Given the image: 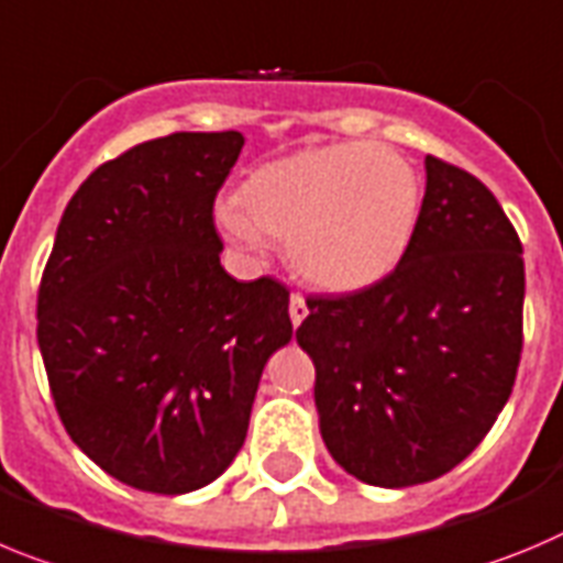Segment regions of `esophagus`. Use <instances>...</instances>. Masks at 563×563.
<instances>
[{
  "mask_svg": "<svg viewBox=\"0 0 563 563\" xmlns=\"http://www.w3.org/2000/svg\"><path fill=\"white\" fill-rule=\"evenodd\" d=\"M307 316H309V307H307V301H303V296L292 292V296H290V321H292V327H301V321Z\"/></svg>",
  "mask_w": 563,
  "mask_h": 563,
  "instance_id": "obj_1",
  "label": "esophagus"
}]
</instances>
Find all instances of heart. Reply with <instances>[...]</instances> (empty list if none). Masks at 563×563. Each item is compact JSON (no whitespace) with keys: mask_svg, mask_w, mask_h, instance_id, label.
I'll list each match as a JSON object with an SVG mask.
<instances>
[{"mask_svg":"<svg viewBox=\"0 0 563 563\" xmlns=\"http://www.w3.org/2000/svg\"><path fill=\"white\" fill-rule=\"evenodd\" d=\"M419 211V173L401 153L340 142L251 169L240 184V206H218V225L251 251L265 236L287 240V260L303 282L357 292L399 265Z\"/></svg>","mask_w":563,"mask_h":563,"instance_id":"1","label":"heart"}]
</instances>
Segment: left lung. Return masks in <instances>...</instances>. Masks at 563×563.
I'll use <instances>...</instances> for the list:
<instances>
[{"mask_svg": "<svg viewBox=\"0 0 563 563\" xmlns=\"http://www.w3.org/2000/svg\"><path fill=\"white\" fill-rule=\"evenodd\" d=\"M427 189L394 273L309 298L296 340L316 363L329 455L368 486L430 483L486 438L522 354V242L466 169L424 158Z\"/></svg>", "mask_w": 563, "mask_h": 563, "instance_id": "1", "label": "left lung"}]
</instances>
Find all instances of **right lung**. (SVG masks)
Here are the masks:
<instances>
[{
    "label": "right lung",
    "instance_id": "1",
    "mask_svg": "<svg viewBox=\"0 0 563 563\" xmlns=\"http://www.w3.org/2000/svg\"><path fill=\"white\" fill-rule=\"evenodd\" d=\"M245 136L173 133L71 195L38 290V349L71 441L151 494L209 486L245 443L290 292L220 265L214 198Z\"/></svg>",
    "mask_w": 563,
    "mask_h": 563
}]
</instances>
